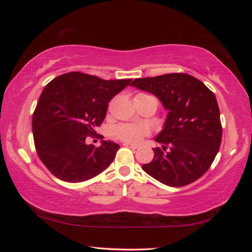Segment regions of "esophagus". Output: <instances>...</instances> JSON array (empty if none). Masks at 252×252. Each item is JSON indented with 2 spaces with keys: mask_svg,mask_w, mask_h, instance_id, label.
Wrapping results in <instances>:
<instances>
[{
  "mask_svg": "<svg viewBox=\"0 0 252 252\" xmlns=\"http://www.w3.org/2000/svg\"><path fill=\"white\" fill-rule=\"evenodd\" d=\"M123 145H124V146H126V147H129V148H131V149H136V148H138V145H134V144H130V143H124Z\"/></svg>",
  "mask_w": 252,
  "mask_h": 252,
  "instance_id": "obj_1",
  "label": "esophagus"
}]
</instances>
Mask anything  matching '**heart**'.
Wrapping results in <instances>:
<instances>
[{
	"instance_id": "obj_1",
	"label": "heart",
	"mask_w": 252,
	"mask_h": 252,
	"mask_svg": "<svg viewBox=\"0 0 252 252\" xmlns=\"http://www.w3.org/2000/svg\"><path fill=\"white\" fill-rule=\"evenodd\" d=\"M148 134L149 128L145 125L123 124L116 129V135L125 143H138Z\"/></svg>"
}]
</instances>
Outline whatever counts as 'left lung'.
Listing matches in <instances>:
<instances>
[{"instance_id": "8db88e82", "label": "left lung", "mask_w": 252, "mask_h": 252, "mask_svg": "<svg viewBox=\"0 0 252 252\" xmlns=\"http://www.w3.org/2000/svg\"><path fill=\"white\" fill-rule=\"evenodd\" d=\"M130 86L156 95L168 111L152 148L154 159L142 166L150 177L170 187L190 184L209 169L222 140L216 95L187 73L135 79Z\"/></svg>"}]
</instances>
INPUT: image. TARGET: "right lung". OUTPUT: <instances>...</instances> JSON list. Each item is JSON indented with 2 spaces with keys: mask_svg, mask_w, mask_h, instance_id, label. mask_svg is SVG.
Returning <instances> with one entry per match:
<instances>
[{
  "mask_svg": "<svg viewBox=\"0 0 252 252\" xmlns=\"http://www.w3.org/2000/svg\"><path fill=\"white\" fill-rule=\"evenodd\" d=\"M130 82L68 72L45 86L32 117V132L37 156L55 177L80 183L112 163L119 145L101 141L95 148L86 144V136L94 135L111 98Z\"/></svg>",
  "mask_w": 252,
  "mask_h": 252,
  "instance_id": "add662e5",
  "label": "right lung"
}]
</instances>
